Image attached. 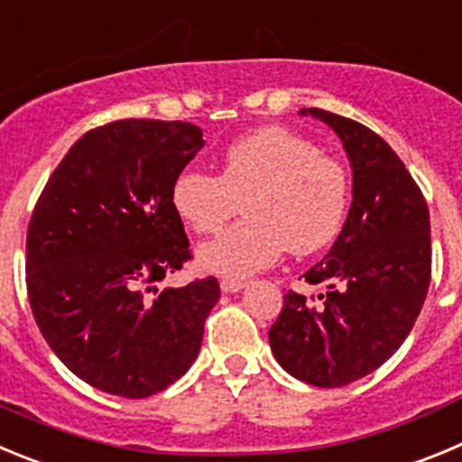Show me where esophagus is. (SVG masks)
Returning <instances> with one entry per match:
<instances>
[{
	"label": "esophagus",
	"mask_w": 462,
	"mask_h": 462,
	"mask_svg": "<svg viewBox=\"0 0 462 462\" xmlns=\"http://www.w3.org/2000/svg\"><path fill=\"white\" fill-rule=\"evenodd\" d=\"M246 288V281H239V278H223L221 281V290L223 292H241V290Z\"/></svg>",
	"instance_id": "obj_1"
}]
</instances>
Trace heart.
I'll return each instance as SVG.
<instances>
[{
  "label": "heart",
  "mask_w": 462,
  "mask_h": 462,
  "mask_svg": "<svg viewBox=\"0 0 462 462\" xmlns=\"http://www.w3.org/2000/svg\"><path fill=\"white\" fill-rule=\"evenodd\" d=\"M170 202L198 235L221 230L244 207L246 221L202 244L198 264L226 278H246L288 248L309 255L336 239L350 207L347 170L313 140L285 126H262L227 144L218 177L186 170Z\"/></svg>",
  "instance_id": "obj_1"
}]
</instances>
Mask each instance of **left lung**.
<instances>
[{
	"mask_svg": "<svg viewBox=\"0 0 462 462\" xmlns=\"http://www.w3.org/2000/svg\"><path fill=\"white\" fill-rule=\"evenodd\" d=\"M327 124L352 168V205L338 239L303 273L318 303L290 290L269 329L278 364L313 386H345L380 368L412 331L430 285V216L384 140L355 119L299 110Z\"/></svg>",
	"mask_w": 462,
	"mask_h": 462,
	"instance_id": "1",
	"label": "left lung"
}]
</instances>
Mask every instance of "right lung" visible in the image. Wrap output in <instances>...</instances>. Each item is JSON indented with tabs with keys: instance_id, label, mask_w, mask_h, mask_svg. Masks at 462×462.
I'll return each instance as SVG.
<instances>
[{
	"instance_id": "add662e5",
	"label": "right lung",
	"mask_w": 462,
	"mask_h": 462,
	"mask_svg": "<svg viewBox=\"0 0 462 462\" xmlns=\"http://www.w3.org/2000/svg\"><path fill=\"white\" fill-rule=\"evenodd\" d=\"M205 147L189 122L122 119L85 133L41 193L27 230V292L70 373L122 398L180 380L200 352L216 278L156 288L190 257L170 189Z\"/></svg>"
}]
</instances>
